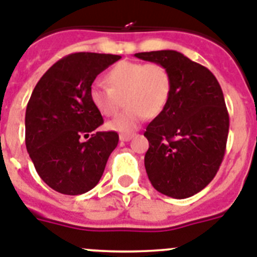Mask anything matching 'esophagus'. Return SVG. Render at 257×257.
I'll list each match as a JSON object with an SVG mask.
<instances>
[{
    "mask_svg": "<svg viewBox=\"0 0 257 257\" xmlns=\"http://www.w3.org/2000/svg\"><path fill=\"white\" fill-rule=\"evenodd\" d=\"M134 134H120L119 140L120 142H128V140L133 139Z\"/></svg>",
    "mask_w": 257,
    "mask_h": 257,
    "instance_id": "34e87169",
    "label": "esophagus"
}]
</instances>
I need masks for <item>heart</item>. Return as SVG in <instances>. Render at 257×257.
Listing matches in <instances>:
<instances>
[{"instance_id": "heart-1", "label": "heart", "mask_w": 257, "mask_h": 257, "mask_svg": "<svg viewBox=\"0 0 257 257\" xmlns=\"http://www.w3.org/2000/svg\"><path fill=\"white\" fill-rule=\"evenodd\" d=\"M107 83H95L91 100L98 111L106 117L115 115L124 97L126 109L107 123V128L119 133L137 130L146 117L159 115L170 96L172 76L160 63L123 61L107 74Z\"/></svg>"}]
</instances>
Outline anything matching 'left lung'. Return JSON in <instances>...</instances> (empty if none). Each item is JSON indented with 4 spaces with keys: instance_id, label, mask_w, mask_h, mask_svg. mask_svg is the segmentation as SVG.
I'll use <instances>...</instances> for the list:
<instances>
[{
    "instance_id": "left-lung-1",
    "label": "left lung",
    "mask_w": 257,
    "mask_h": 257,
    "mask_svg": "<svg viewBox=\"0 0 257 257\" xmlns=\"http://www.w3.org/2000/svg\"><path fill=\"white\" fill-rule=\"evenodd\" d=\"M135 57L165 66L172 76L168 102L144 133L147 174L159 192L186 199L209 185L225 156L229 113L222 89L207 67L175 50Z\"/></svg>"
}]
</instances>
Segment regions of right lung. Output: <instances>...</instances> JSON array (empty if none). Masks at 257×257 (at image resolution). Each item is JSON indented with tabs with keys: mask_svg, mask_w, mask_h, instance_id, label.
<instances>
[{
	"mask_svg": "<svg viewBox=\"0 0 257 257\" xmlns=\"http://www.w3.org/2000/svg\"><path fill=\"white\" fill-rule=\"evenodd\" d=\"M120 56L72 53L37 82L26 109V147L37 174L50 188L80 195L95 187L119 137L93 131L104 123L91 100L92 83ZM91 134L83 142L80 136Z\"/></svg>",
	"mask_w": 257,
	"mask_h": 257,
	"instance_id": "add662e5",
	"label": "right lung"
}]
</instances>
